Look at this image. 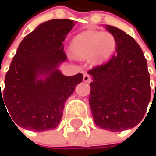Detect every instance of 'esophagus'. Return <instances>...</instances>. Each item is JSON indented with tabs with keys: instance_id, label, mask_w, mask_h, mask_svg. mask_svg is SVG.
Segmentation results:
<instances>
[{
	"instance_id": "34e87169",
	"label": "esophagus",
	"mask_w": 156,
	"mask_h": 156,
	"mask_svg": "<svg viewBox=\"0 0 156 156\" xmlns=\"http://www.w3.org/2000/svg\"><path fill=\"white\" fill-rule=\"evenodd\" d=\"M83 80H84V82H87V83L91 82V77H90V75L87 74V73H85L84 74V77H83Z\"/></svg>"
}]
</instances>
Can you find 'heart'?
I'll return each instance as SVG.
<instances>
[{
    "instance_id": "heart-1",
    "label": "heart",
    "mask_w": 156,
    "mask_h": 156,
    "mask_svg": "<svg viewBox=\"0 0 156 156\" xmlns=\"http://www.w3.org/2000/svg\"><path fill=\"white\" fill-rule=\"evenodd\" d=\"M116 47L115 37L107 31H85L71 41L70 49L78 58H91L96 62L108 59Z\"/></svg>"
}]
</instances>
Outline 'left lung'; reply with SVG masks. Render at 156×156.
Wrapping results in <instances>:
<instances>
[{"label":"left lung","instance_id":"left-lung-1","mask_svg":"<svg viewBox=\"0 0 156 156\" xmlns=\"http://www.w3.org/2000/svg\"><path fill=\"white\" fill-rule=\"evenodd\" d=\"M106 29L115 39L116 53L87 72L92 77L89 104L98 127L118 132L143 119L151 98L150 75L137 42L120 29Z\"/></svg>","mask_w":156,"mask_h":156}]
</instances>
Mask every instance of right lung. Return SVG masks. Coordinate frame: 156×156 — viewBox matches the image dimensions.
Segmentation results:
<instances>
[{"label":"right lung","mask_w":156,"mask_h":156,"mask_svg":"<svg viewBox=\"0 0 156 156\" xmlns=\"http://www.w3.org/2000/svg\"><path fill=\"white\" fill-rule=\"evenodd\" d=\"M75 23L48 20L19 45L0 88V108L6 106L16 127L41 132L58 126L66 100L83 79L81 73L67 77L58 69L67 59L63 42Z\"/></svg>","instance_id":"obj_1"}]
</instances>
